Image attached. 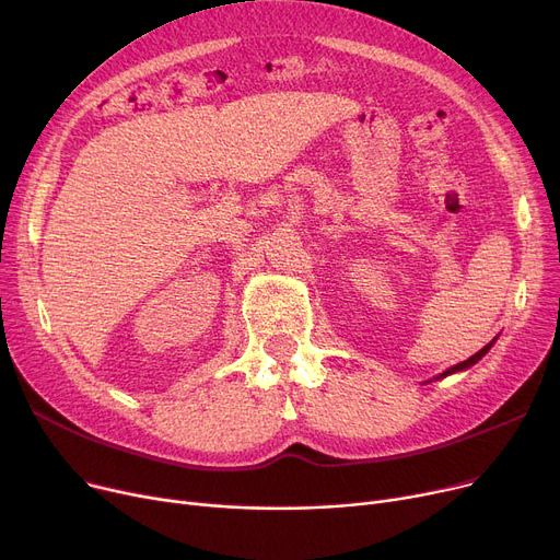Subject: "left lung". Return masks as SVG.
Wrapping results in <instances>:
<instances>
[{
    "mask_svg": "<svg viewBox=\"0 0 560 560\" xmlns=\"http://www.w3.org/2000/svg\"><path fill=\"white\" fill-rule=\"evenodd\" d=\"M492 342H494V340H492ZM492 342H488V345H486V347H483V349H481V351H477V354H475V357H469V359H467V361H463V363H458V365H454V368H450V370H447V372H443V374H440V376H447V374H454V372H460V370H467V368H469V365H475V363H477V361H479V359H481V357H486V351H488V349H490V347H492ZM440 376H435V378H440Z\"/></svg>",
    "mask_w": 560,
    "mask_h": 560,
    "instance_id": "8db88e82",
    "label": "left lung"
}]
</instances>
